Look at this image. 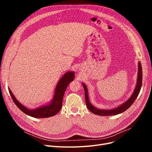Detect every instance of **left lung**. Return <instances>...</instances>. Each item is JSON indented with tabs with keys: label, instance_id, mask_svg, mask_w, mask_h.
<instances>
[{
	"label": "left lung",
	"instance_id": "8db88e82",
	"mask_svg": "<svg viewBox=\"0 0 152 152\" xmlns=\"http://www.w3.org/2000/svg\"><path fill=\"white\" fill-rule=\"evenodd\" d=\"M142 84V69L141 63L140 61H139L137 84H136V86H135V89L132 95L129 98V99L127 101H126L125 102H124L123 103H122L121 105L116 108H113L111 109H100V108H96L91 104V103L90 102L89 99L87 88L86 84H84L83 83V86L85 92V99H86V106L87 108H88L92 113L99 116H113V115H116L119 113H121L124 112V111H126V110L128 109L132 105V103L134 102L135 100L136 99L141 89Z\"/></svg>",
	"mask_w": 152,
	"mask_h": 152
}]
</instances>
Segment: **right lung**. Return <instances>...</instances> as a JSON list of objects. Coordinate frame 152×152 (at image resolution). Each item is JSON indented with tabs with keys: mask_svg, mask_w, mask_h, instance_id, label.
Segmentation results:
<instances>
[{
	"mask_svg": "<svg viewBox=\"0 0 152 152\" xmlns=\"http://www.w3.org/2000/svg\"><path fill=\"white\" fill-rule=\"evenodd\" d=\"M74 79L75 72L68 71L67 73H66L61 77L57 86H56L54 91V95L52 100L49 103H47V104L42 105L35 109H29L25 106L22 105L16 99L10 88H9V91L14 103L23 113H25L27 115L36 118H49L57 115L61 110L64 94H65L68 84L71 81H73Z\"/></svg>",
	"mask_w": 152,
	"mask_h": 152,
	"instance_id": "1",
	"label": "right lung"
}]
</instances>
